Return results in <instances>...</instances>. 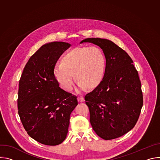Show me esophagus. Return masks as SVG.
I'll return each instance as SVG.
<instances>
[{
  "instance_id": "1",
  "label": "esophagus",
  "mask_w": 160,
  "mask_h": 160,
  "mask_svg": "<svg viewBox=\"0 0 160 160\" xmlns=\"http://www.w3.org/2000/svg\"><path fill=\"white\" fill-rule=\"evenodd\" d=\"M77 100H78V101L80 102H82L84 101V99H83V97H78V98H77Z\"/></svg>"
}]
</instances>
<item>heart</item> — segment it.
<instances>
[{
  "label": "heart",
  "instance_id": "obj_1",
  "mask_svg": "<svg viewBox=\"0 0 160 160\" xmlns=\"http://www.w3.org/2000/svg\"><path fill=\"white\" fill-rule=\"evenodd\" d=\"M106 69V58L102 51L96 46H82L67 52L54 69L60 86L66 91L72 90L75 77L80 88H93L102 81Z\"/></svg>",
  "mask_w": 160,
  "mask_h": 160
}]
</instances>
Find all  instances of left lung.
I'll return each instance as SVG.
<instances>
[{
    "instance_id": "8db88e82",
    "label": "left lung",
    "mask_w": 160,
    "mask_h": 160,
    "mask_svg": "<svg viewBox=\"0 0 160 160\" xmlns=\"http://www.w3.org/2000/svg\"><path fill=\"white\" fill-rule=\"evenodd\" d=\"M83 42L99 46L106 58L102 80L85 96L94 130L104 140L114 139L132 130L143 106L141 83L129 55L111 40L89 38Z\"/></svg>"
}]
</instances>
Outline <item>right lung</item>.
<instances>
[{
	"instance_id": "right-lung-1",
	"label": "right lung",
	"mask_w": 160,
	"mask_h": 160,
	"mask_svg": "<svg viewBox=\"0 0 160 160\" xmlns=\"http://www.w3.org/2000/svg\"><path fill=\"white\" fill-rule=\"evenodd\" d=\"M70 44H45L29 59L19 82L18 108L21 123L36 141L56 146L66 138L77 96L59 87L54 74L56 63Z\"/></svg>"
}]
</instances>
